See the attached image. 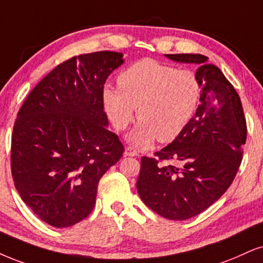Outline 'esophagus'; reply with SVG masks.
<instances>
[{"mask_svg":"<svg viewBox=\"0 0 263 263\" xmlns=\"http://www.w3.org/2000/svg\"><path fill=\"white\" fill-rule=\"evenodd\" d=\"M125 155H126V156H137V155H138V152L136 151L135 148L127 147V148L125 149Z\"/></svg>","mask_w":263,"mask_h":263,"instance_id":"1","label":"esophagus"}]
</instances>
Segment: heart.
<instances>
[{
    "label": "heart",
    "instance_id": "obj_1",
    "mask_svg": "<svg viewBox=\"0 0 263 263\" xmlns=\"http://www.w3.org/2000/svg\"><path fill=\"white\" fill-rule=\"evenodd\" d=\"M119 88L105 87L103 102L111 124L124 131L134 121L139 124L127 136L136 147L145 148L158 138L171 142L195 114L201 97L198 76L188 69L143 59L119 75Z\"/></svg>",
    "mask_w": 263,
    "mask_h": 263
}]
</instances>
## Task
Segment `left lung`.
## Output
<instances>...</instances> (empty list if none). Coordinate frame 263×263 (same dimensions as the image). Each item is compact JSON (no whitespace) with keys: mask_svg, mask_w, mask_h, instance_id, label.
<instances>
[{"mask_svg":"<svg viewBox=\"0 0 263 263\" xmlns=\"http://www.w3.org/2000/svg\"><path fill=\"white\" fill-rule=\"evenodd\" d=\"M199 64L200 104L174 142L153 158L142 156L137 187L145 205L167 220L205 211L229 188L242 159L247 120L240 97L220 69L202 54H165Z\"/></svg>","mask_w":263,"mask_h":263,"instance_id":"8db88e82","label":"left lung"}]
</instances>
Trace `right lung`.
Masks as SVG:
<instances>
[{"label": "right lung", "mask_w": 263, "mask_h": 263, "mask_svg": "<svg viewBox=\"0 0 263 263\" xmlns=\"http://www.w3.org/2000/svg\"><path fill=\"white\" fill-rule=\"evenodd\" d=\"M122 53L72 57L46 75L19 109L11 170L23 201L46 223L70 227L96 204L99 179L124 145L107 128L103 91Z\"/></svg>", "instance_id": "add662e5"}]
</instances>
